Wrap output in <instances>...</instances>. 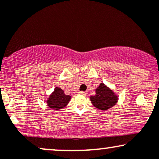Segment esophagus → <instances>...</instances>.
<instances>
[{
    "instance_id": "34e87169",
    "label": "esophagus",
    "mask_w": 159,
    "mask_h": 159,
    "mask_svg": "<svg viewBox=\"0 0 159 159\" xmlns=\"http://www.w3.org/2000/svg\"><path fill=\"white\" fill-rule=\"evenodd\" d=\"M79 93L82 95H87V92H86V91H81V92H79Z\"/></svg>"
}]
</instances>
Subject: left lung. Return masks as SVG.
<instances>
[{"label":"left lung","instance_id":"8db88e82","mask_svg":"<svg viewBox=\"0 0 159 159\" xmlns=\"http://www.w3.org/2000/svg\"><path fill=\"white\" fill-rule=\"evenodd\" d=\"M118 97L109 87L103 83L96 89V95L90 96V101L94 107L101 111H106L114 106Z\"/></svg>","mask_w":159,"mask_h":159}]
</instances>
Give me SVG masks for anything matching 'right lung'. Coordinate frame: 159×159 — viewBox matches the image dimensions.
<instances>
[{
    "label": "right lung",
    "instance_id": "obj_1",
    "mask_svg": "<svg viewBox=\"0 0 159 159\" xmlns=\"http://www.w3.org/2000/svg\"><path fill=\"white\" fill-rule=\"evenodd\" d=\"M70 99V96L66 95L61 88L57 87L47 100V105L52 109L59 110L66 106Z\"/></svg>",
    "mask_w": 159,
    "mask_h": 159
}]
</instances>
